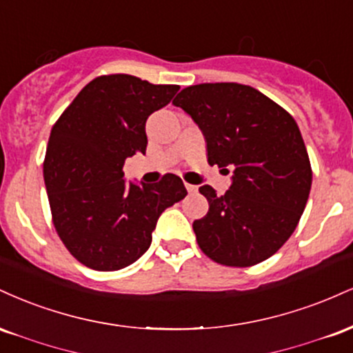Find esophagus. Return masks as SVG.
<instances>
[{"label":"esophagus","mask_w":353,"mask_h":353,"mask_svg":"<svg viewBox=\"0 0 353 353\" xmlns=\"http://www.w3.org/2000/svg\"><path fill=\"white\" fill-rule=\"evenodd\" d=\"M185 189H188L189 194H196V192H197V185L188 184V182H185Z\"/></svg>","instance_id":"1"}]
</instances>
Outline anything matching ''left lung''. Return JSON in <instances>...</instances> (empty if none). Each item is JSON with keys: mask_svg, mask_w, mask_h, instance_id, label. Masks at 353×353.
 Instances as JSON below:
<instances>
[{"mask_svg": "<svg viewBox=\"0 0 353 353\" xmlns=\"http://www.w3.org/2000/svg\"><path fill=\"white\" fill-rule=\"evenodd\" d=\"M172 103L199 125L209 164L234 169L224 196L199 188L209 202L192 224L202 252L230 267L269 259L292 236L310 194V161L297 123L261 91L237 83L189 86Z\"/></svg>", "mask_w": 353, "mask_h": 353, "instance_id": "obj_1", "label": "left lung"}]
</instances>
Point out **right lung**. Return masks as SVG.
Masks as SVG:
<instances>
[{"label": "right lung", "instance_id": "right-lung-1", "mask_svg": "<svg viewBox=\"0 0 353 353\" xmlns=\"http://www.w3.org/2000/svg\"><path fill=\"white\" fill-rule=\"evenodd\" d=\"M177 84L131 74L86 84L52 125L43 174L52 224L66 249L89 269L119 270L149 249L157 219L184 199L176 174L156 184L124 181V163L145 152V121L171 103Z\"/></svg>", "mask_w": 353, "mask_h": 353}]
</instances>
